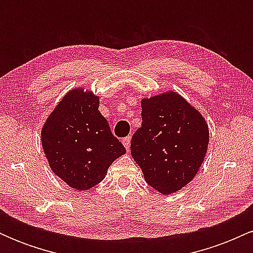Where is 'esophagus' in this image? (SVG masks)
Instances as JSON below:
<instances>
[{
  "instance_id": "esophagus-1",
  "label": "esophagus",
  "mask_w": 253,
  "mask_h": 253,
  "mask_svg": "<svg viewBox=\"0 0 253 253\" xmlns=\"http://www.w3.org/2000/svg\"><path fill=\"white\" fill-rule=\"evenodd\" d=\"M123 144L125 146V149L127 151H129L130 149V136H126V138L123 139Z\"/></svg>"
}]
</instances>
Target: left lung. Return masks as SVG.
Instances as JSON below:
<instances>
[{"mask_svg": "<svg viewBox=\"0 0 253 253\" xmlns=\"http://www.w3.org/2000/svg\"><path fill=\"white\" fill-rule=\"evenodd\" d=\"M140 128L130 140V155L144 178L163 195L193 181L210 144L203 115L173 90L141 98Z\"/></svg>", "mask_w": 253, "mask_h": 253, "instance_id": "8db88e82", "label": "left lung"}]
</instances>
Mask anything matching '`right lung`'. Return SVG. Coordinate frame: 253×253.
<instances>
[{
    "instance_id": "obj_1",
    "label": "right lung",
    "mask_w": 253,
    "mask_h": 253,
    "mask_svg": "<svg viewBox=\"0 0 253 253\" xmlns=\"http://www.w3.org/2000/svg\"><path fill=\"white\" fill-rule=\"evenodd\" d=\"M100 96L84 86L69 90L42 128V145L51 170L75 190H89L126 153L98 110Z\"/></svg>"
}]
</instances>
